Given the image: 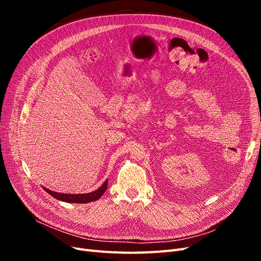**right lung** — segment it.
Returning <instances> with one entry per match:
<instances>
[{
    "label": "right lung",
    "mask_w": 261,
    "mask_h": 261,
    "mask_svg": "<svg viewBox=\"0 0 261 261\" xmlns=\"http://www.w3.org/2000/svg\"><path fill=\"white\" fill-rule=\"evenodd\" d=\"M42 188L55 199H59V200L65 201V202H73V203H88L91 201L98 200L100 197L105 194V192L108 188V179L97 189V191L91 192V193H87V194H63V193H58V192H52V191H50V189L45 188L43 186H42Z\"/></svg>",
    "instance_id": "right-lung-1"
}]
</instances>
